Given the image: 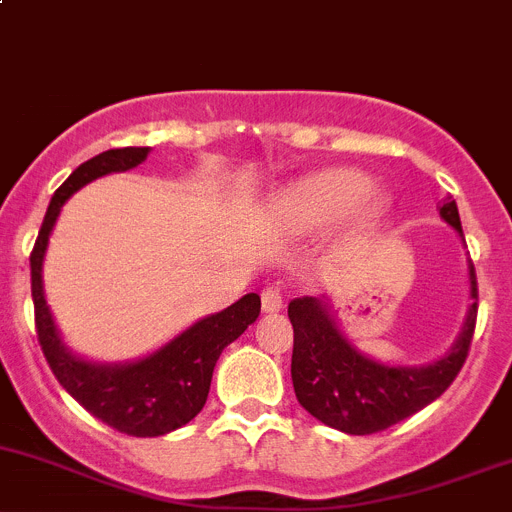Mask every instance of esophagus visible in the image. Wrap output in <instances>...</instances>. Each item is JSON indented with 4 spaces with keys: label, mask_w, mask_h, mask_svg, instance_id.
I'll return each instance as SVG.
<instances>
[{
    "label": "esophagus",
    "mask_w": 512,
    "mask_h": 512,
    "mask_svg": "<svg viewBox=\"0 0 512 512\" xmlns=\"http://www.w3.org/2000/svg\"><path fill=\"white\" fill-rule=\"evenodd\" d=\"M262 300V310L265 312H280L282 310V292L277 290V287H267V290H262L260 295Z\"/></svg>",
    "instance_id": "1"
}]
</instances>
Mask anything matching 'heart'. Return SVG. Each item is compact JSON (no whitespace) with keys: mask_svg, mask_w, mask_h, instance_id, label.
Instances as JSON below:
<instances>
[{"mask_svg":"<svg viewBox=\"0 0 512 512\" xmlns=\"http://www.w3.org/2000/svg\"><path fill=\"white\" fill-rule=\"evenodd\" d=\"M282 220L297 227L327 225L350 215L360 230L388 215V202L370 192V180L357 170H322L292 182L277 200Z\"/></svg>","mask_w":512,"mask_h":512,"instance_id":"obj_1","label":"heart"}]
</instances>
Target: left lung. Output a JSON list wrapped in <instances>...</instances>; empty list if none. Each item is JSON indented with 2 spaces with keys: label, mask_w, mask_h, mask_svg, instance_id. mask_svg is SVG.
<instances>
[{
  "label": "left lung",
  "mask_w": 512,
  "mask_h": 512,
  "mask_svg": "<svg viewBox=\"0 0 512 512\" xmlns=\"http://www.w3.org/2000/svg\"><path fill=\"white\" fill-rule=\"evenodd\" d=\"M440 217L463 237L458 205L445 197ZM468 317L458 340L428 365H382L362 355L337 327L320 297H297L287 305L292 345V388L302 408L347 435H372L410 418L438 400L465 365L478 317V277L470 262Z\"/></svg>",
  "instance_id": "left-lung-1"
}]
</instances>
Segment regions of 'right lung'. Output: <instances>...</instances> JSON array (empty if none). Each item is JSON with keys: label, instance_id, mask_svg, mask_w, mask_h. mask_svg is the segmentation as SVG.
<instances>
[{"label": "right lung", "instance_id": "obj_1", "mask_svg": "<svg viewBox=\"0 0 512 512\" xmlns=\"http://www.w3.org/2000/svg\"><path fill=\"white\" fill-rule=\"evenodd\" d=\"M147 155H150V147H122V150H107L82 162L54 192L42 230L29 255L34 325H37L39 345L54 377L89 415L135 438H157L190 423L205 408L217 357L260 315V295L250 292L227 310L202 317L200 322L187 327L152 355L135 362H119V365L82 360L64 347L47 300H44L42 285L44 252H47L59 210L79 187L109 172L132 170L142 165Z\"/></svg>", "mask_w": 512, "mask_h": 512}]
</instances>
